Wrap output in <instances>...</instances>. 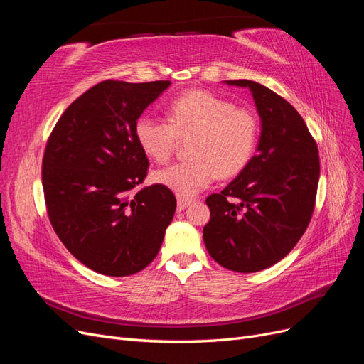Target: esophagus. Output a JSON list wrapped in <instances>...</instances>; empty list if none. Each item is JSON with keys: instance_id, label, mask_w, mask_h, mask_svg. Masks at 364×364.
<instances>
[{"instance_id": "esophagus-1", "label": "esophagus", "mask_w": 364, "mask_h": 364, "mask_svg": "<svg viewBox=\"0 0 364 364\" xmlns=\"http://www.w3.org/2000/svg\"><path fill=\"white\" fill-rule=\"evenodd\" d=\"M193 200L191 199H183V197H179L178 199V211H183V209L188 206Z\"/></svg>"}]
</instances>
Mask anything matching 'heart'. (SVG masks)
<instances>
[{
    "label": "heart",
    "mask_w": 364,
    "mask_h": 364,
    "mask_svg": "<svg viewBox=\"0 0 364 364\" xmlns=\"http://www.w3.org/2000/svg\"><path fill=\"white\" fill-rule=\"evenodd\" d=\"M168 121L141 115L134 127L135 139L146 155L165 162L179 138L193 136L190 161L153 173V181L190 199L211 185L217 176L234 178L243 171L257 149L259 123L250 109L206 91H188L168 106Z\"/></svg>",
    "instance_id": "obj_1"
}]
</instances>
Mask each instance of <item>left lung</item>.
Here are the masks:
<instances>
[{
	"label": "left lung",
	"instance_id": "8db88e82",
	"mask_svg": "<svg viewBox=\"0 0 364 364\" xmlns=\"http://www.w3.org/2000/svg\"><path fill=\"white\" fill-rule=\"evenodd\" d=\"M226 83L249 87L262 130L247 167L222 193L206 197L211 218L203 241L220 266L253 273L281 261L304 235L321 162L316 139L285 98L252 80Z\"/></svg>",
	"mask_w": 364,
	"mask_h": 364
}]
</instances>
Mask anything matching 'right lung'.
Segmentation results:
<instances>
[{
    "label": "right lung",
    "instance_id": "1",
    "mask_svg": "<svg viewBox=\"0 0 364 364\" xmlns=\"http://www.w3.org/2000/svg\"><path fill=\"white\" fill-rule=\"evenodd\" d=\"M170 80H105L74 100L48 136L42 186L50 223L91 270L129 277L155 259L176 211L167 186H142L149 159L134 127Z\"/></svg>",
    "mask_w": 364,
    "mask_h": 364
}]
</instances>
